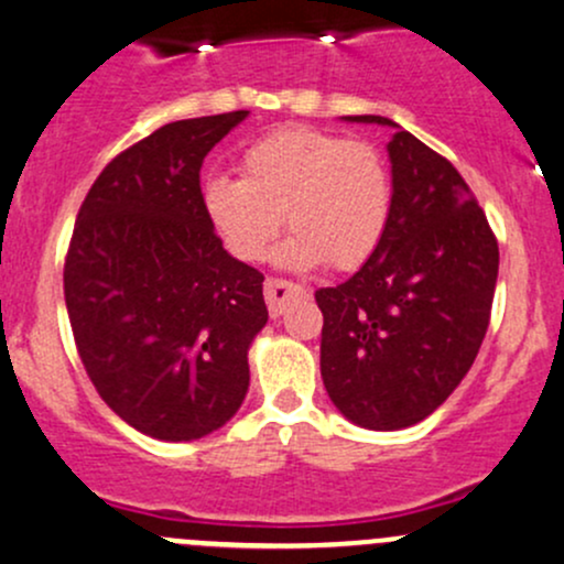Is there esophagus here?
Instances as JSON below:
<instances>
[{
	"instance_id": "esophagus-1",
	"label": "esophagus",
	"mask_w": 564,
	"mask_h": 564,
	"mask_svg": "<svg viewBox=\"0 0 564 564\" xmlns=\"http://www.w3.org/2000/svg\"><path fill=\"white\" fill-rule=\"evenodd\" d=\"M302 292H305V289L297 286V283H292V281H283V278H267L264 281V300H267V307H270L272 316H281V313L286 311L289 302H292L294 297H300Z\"/></svg>"
}]
</instances>
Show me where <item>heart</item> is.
<instances>
[{
  "label": "heart",
  "mask_w": 564,
  "mask_h": 564,
  "mask_svg": "<svg viewBox=\"0 0 564 564\" xmlns=\"http://www.w3.org/2000/svg\"><path fill=\"white\" fill-rule=\"evenodd\" d=\"M240 173L213 175L199 188L207 224L240 262H262L283 216L294 235L281 262L294 270H357L389 229L394 186L372 142L311 127L278 129L246 148Z\"/></svg>",
  "instance_id": "heart-1"
}]
</instances>
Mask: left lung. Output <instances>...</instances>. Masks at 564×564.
I'll return each instance as SVG.
<instances>
[{
    "mask_svg": "<svg viewBox=\"0 0 564 564\" xmlns=\"http://www.w3.org/2000/svg\"><path fill=\"white\" fill-rule=\"evenodd\" d=\"M389 229L378 251L337 286L318 289L322 378L329 400L367 430L430 416L476 361L495 300L500 248L476 194L446 156L383 116Z\"/></svg>",
    "mask_w": 564,
    "mask_h": 564,
    "instance_id": "left-lung-1",
    "label": "left lung"
}]
</instances>
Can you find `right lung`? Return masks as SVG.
I'll use <instances>...</instances> for the list:
<instances>
[{
	"label": "right lung",
	"mask_w": 564,
	"mask_h": 564,
	"mask_svg": "<svg viewBox=\"0 0 564 564\" xmlns=\"http://www.w3.org/2000/svg\"><path fill=\"white\" fill-rule=\"evenodd\" d=\"M248 110L164 123L118 153L88 188L64 300L83 367L142 435L197 441L248 391V346L267 324L264 275L207 224L199 167Z\"/></svg>",
	"instance_id": "add662e5"
}]
</instances>
